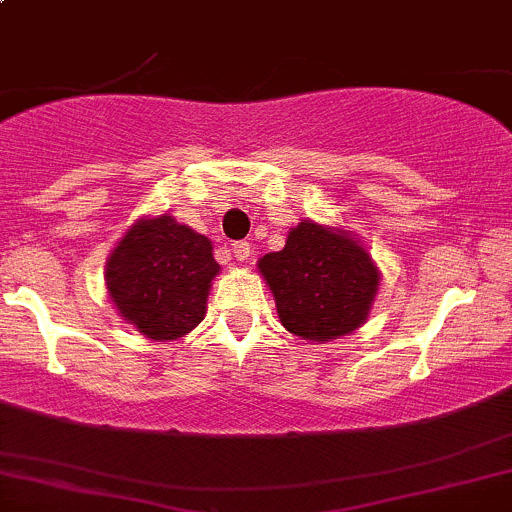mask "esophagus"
Returning <instances> with one entry per match:
<instances>
[{"label": "esophagus", "mask_w": 512, "mask_h": 512, "mask_svg": "<svg viewBox=\"0 0 512 512\" xmlns=\"http://www.w3.org/2000/svg\"><path fill=\"white\" fill-rule=\"evenodd\" d=\"M231 255L236 257L238 262L248 260V257L252 255V248H250V243H245V240H238V243H233V245H231Z\"/></svg>", "instance_id": "obj_1"}]
</instances>
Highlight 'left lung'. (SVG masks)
I'll return each instance as SVG.
<instances>
[{
  "label": "left lung",
  "instance_id": "1",
  "mask_svg": "<svg viewBox=\"0 0 512 512\" xmlns=\"http://www.w3.org/2000/svg\"><path fill=\"white\" fill-rule=\"evenodd\" d=\"M281 325L310 342H330L366 322L380 286L373 257L342 228L301 221L284 250L257 262Z\"/></svg>",
  "mask_w": 512,
  "mask_h": 512
}]
</instances>
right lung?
<instances>
[{
	"instance_id": "obj_1",
	"label": "right lung",
	"mask_w": 512,
	"mask_h": 512,
	"mask_svg": "<svg viewBox=\"0 0 512 512\" xmlns=\"http://www.w3.org/2000/svg\"><path fill=\"white\" fill-rule=\"evenodd\" d=\"M211 240L170 214L139 219L105 262L117 313L156 342L192 332L207 313L219 262Z\"/></svg>"
}]
</instances>
